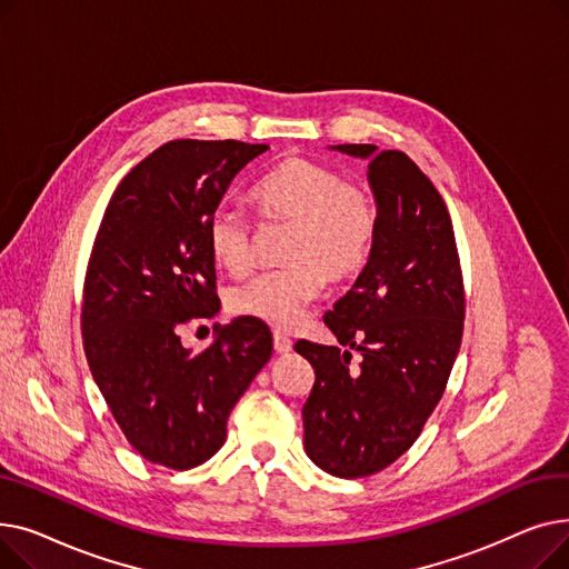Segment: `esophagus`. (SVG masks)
I'll return each instance as SVG.
<instances>
[{"mask_svg": "<svg viewBox=\"0 0 569 569\" xmlns=\"http://www.w3.org/2000/svg\"><path fill=\"white\" fill-rule=\"evenodd\" d=\"M274 350H277L279 355H288V352L292 350V341H290L286 335L274 332Z\"/></svg>", "mask_w": 569, "mask_h": 569, "instance_id": "1", "label": "esophagus"}]
</instances>
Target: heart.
I'll return each mask as SVG.
<instances>
[{"label": "heart", "instance_id": "b5f03b06", "mask_svg": "<svg viewBox=\"0 0 569 569\" xmlns=\"http://www.w3.org/2000/svg\"><path fill=\"white\" fill-rule=\"evenodd\" d=\"M251 198L267 221L290 223L281 260L228 295L232 313L292 330L327 283H346L362 272L376 237V204L367 189L350 184L330 166L292 157L269 170ZM207 249L226 272L239 277L253 264L251 223L232 209L207 221Z\"/></svg>", "mask_w": 569, "mask_h": 569}]
</instances>
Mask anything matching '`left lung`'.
<instances>
[{
    "mask_svg": "<svg viewBox=\"0 0 569 569\" xmlns=\"http://www.w3.org/2000/svg\"><path fill=\"white\" fill-rule=\"evenodd\" d=\"M369 161L376 237L352 288L325 313L346 350L297 341L316 371L302 408L305 450L335 477L395 463L420 436L455 367L463 335V281L450 212L403 152L332 144ZM363 355L349 367L351 350Z\"/></svg>",
    "mask_w": 569,
    "mask_h": 569,
    "instance_id": "left-lung-1",
    "label": "left lung"
}]
</instances>
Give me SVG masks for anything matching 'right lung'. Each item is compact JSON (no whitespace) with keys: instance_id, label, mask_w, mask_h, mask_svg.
<instances>
[{"instance_id":"add662e5","label":"right lung","mask_w":569,"mask_h":569,"mask_svg":"<svg viewBox=\"0 0 569 569\" xmlns=\"http://www.w3.org/2000/svg\"><path fill=\"white\" fill-rule=\"evenodd\" d=\"M239 140H172L117 187L89 258L82 343L94 382L133 450L187 470L214 457L228 415L272 357L253 318L214 325L200 355L179 330L212 318L214 258L207 221L237 172L267 152Z\"/></svg>"}]
</instances>
